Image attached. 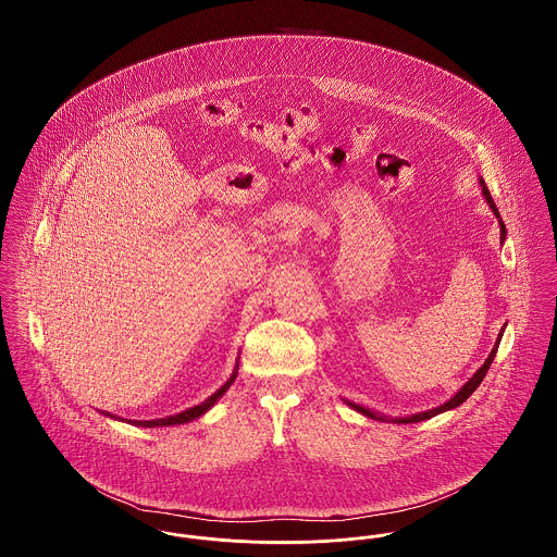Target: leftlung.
<instances>
[{
	"label": "left lung",
	"instance_id": "8db88e82",
	"mask_svg": "<svg viewBox=\"0 0 557 557\" xmlns=\"http://www.w3.org/2000/svg\"><path fill=\"white\" fill-rule=\"evenodd\" d=\"M480 186H482V194H484V198H486V202L491 205V209L493 212L497 214V219H499V211H497V207H495V202H493V198H491V191H488V187L484 184V180H480ZM499 225H502V239H505V225L504 221L499 219ZM499 343H502V334H499V338H497V343H495V348L491 350V355H488V359L484 361V366L480 368V370L470 377V382L455 395V397L447 400L445 405H441V407H436V409H430V411H422V413H416V416H407V418H397V420H393V422H397V424H416V422H424V420H430V418H434V416H438V413H443V411H449V409H455V407H459L466 398L470 397L474 391H476L478 386H480V382L484 380V375H486V371L491 368V363H493V359H495V355H497V348H499ZM352 409H357L359 413H363V416H368V418H373V420H377L375 418V413H371L370 409H366V407H361V405H352V403H348ZM382 420V418H380Z\"/></svg>",
	"mask_w": 557,
	"mask_h": 557
}]
</instances>
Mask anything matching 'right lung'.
Listing matches in <instances>:
<instances>
[{
  "mask_svg": "<svg viewBox=\"0 0 557 557\" xmlns=\"http://www.w3.org/2000/svg\"><path fill=\"white\" fill-rule=\"evenodd\" d=\"M236 375H238V368L236 371L232 373V377L214 393L211 397L207 398L205 403H200V405H196V407H189L186 411H182V413H177V416H169V418H160V420H150V422H133V424L144 425V428H157V425H175V424H186V422H191V420H196V418H200L205 411H209L212 405L216 403V398L223 397V393L234 384V380H236ZM112 418V416H110Z\"/></svg>",
  "mask_w": 557,
  "mask_h": 557,
  "instance_id": "obj_1",
  "label": "right lung"
}]
</instances>
